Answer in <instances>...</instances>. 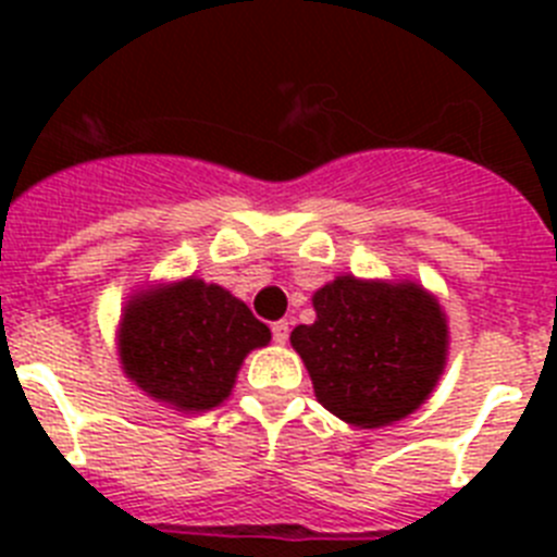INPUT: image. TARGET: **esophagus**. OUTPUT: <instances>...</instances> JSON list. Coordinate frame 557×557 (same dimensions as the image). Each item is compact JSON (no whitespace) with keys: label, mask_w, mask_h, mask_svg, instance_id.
I'll return each instance as SVG.
<instances>
[{"label":"esophagus","mask_w":557,"mask_h":557,"mask_svg":"<svg viewBox=\"0 0 557 557\" xmlns=\"http://www.w3.org/2000/svg\"><path fill=\"white\" fill-rule=\"evenodd\" d=\"M289 337V323L287 321H275L273 323V339L278 343V346H284Z\"/></svg>","instance_id":"obj_1"}]
</instances>
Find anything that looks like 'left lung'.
Segmentation results:
<instances>
[{
  "instance_id": "8db88e82",
  "label": "left lung",
  "mask_w": 557,
  "mask_h": 557,
  "mask_svg": "<svg viewBox=\"0 0 557 557\" xmlns=\"http://www.w3.org/2000/svg\"><path fill=\"white\" fill-rule=\"evenodd\" d=\"M312 307L314 323L295 326L289 343L329 412L376 430L424 405L449 348L435 295L412 282L337 275L312 295Z\"/></svg>"
}]
</instances>
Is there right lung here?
<instances>
[{"instance_id": "obj_1", "label": "right lung", "mask_w": 557, "mask_h": 557, "mask_svg": "<svg viewBox=\"0 0 557 557\" xmlns=\"http://www.w3.org/2000/svg\"><path fill=\"white\" fill-rule=\"evenodd\" d=\"M268 343L270 329L239 298L200 278L141 289L120 323L125 376L181 412L223 405L243 359Z\"/></svg>"}]
</instances>
